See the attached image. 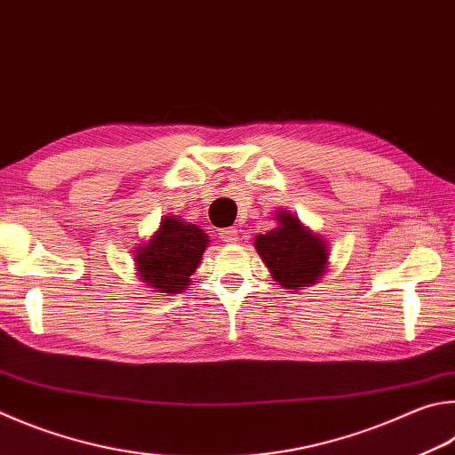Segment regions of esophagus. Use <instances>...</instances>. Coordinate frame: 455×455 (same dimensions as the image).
<instances>
[{"label": "esophagus", "instance_id": "1", "mask_svg": "<svg viewBox=\"0 0 455 455\" xmlns=\"http://www.w3.org/2000/svg\"><path fill=\"white\" fill-rule=\"evenodd\" d=\"M219 236H220V241H222V243H227V244H235V243L238 241V230H236L235 227L222 228L220 233H219Z\"/></svg>", "mask_w": 455, "mask_h": 455}]
</instances>
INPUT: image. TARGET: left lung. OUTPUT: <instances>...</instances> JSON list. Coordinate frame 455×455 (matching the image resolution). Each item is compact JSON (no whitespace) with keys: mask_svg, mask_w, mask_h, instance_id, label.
I'll list each match as a JSON object with an SVG mask.
<instances>
[{"mask_svg":"<svg viewBox=\"0 0 455 455\" xmlns=\"http://www.w3.org/2000/svg\"><path fill=\"white\" fill-rule=\"evenodd\" d=\"M275 220V228L254 236V249L270 276L288 292L316 284L330 264L328 241L286 209H278Z\"/></svg>","mask_w":455,"mask_h":455,"instance_id":"left-lung-1","label":"left lung"}]
</instances>
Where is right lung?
Wrapping results in <instances>:
<instances>
[{
	"label": "right lung",
	"instance_id": "obj_1",
	"mask_svg": "<svg viewBox=\"0 0 455 455\" xmlns=\"http://www.w3.org/2000/svg\"><path fill=\"white\" fill-rule=\"evenodd\" d=\"M206 246L209 236L201 227L175 214L163 217L151 238L133 251L137 276L155 292H183L191 284V275L199 268Z\"/></svg>",
	"mask_w": 455,
	"mask_h": 455
}]
</instances>
